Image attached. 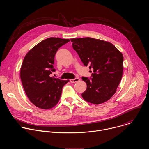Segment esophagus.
<instances>
[{
	"mask_svg": "<svg viewBox=\"0 0 149 149\" xmlns=\"http://www.w3.org/2000/svg\"><path fill=\"white\" fill-rule=\"evenodd\" d=\"M79 78H75L74 79H70V82L71 83H75V82H78L79 81Z\"/></svg>",
	"mask_w": 149,
	"mask_h": 149,
	"instance_id": "1",
	"label": "esophagus"
}]
</instances>
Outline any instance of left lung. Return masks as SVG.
<instances>
[{
    "label": "left lung",
    "mask_w": 149,
    "mask_h": 149,
    "mask_svg": "<svg viewBox=\"0 0 149 149\" xmlns=\"http://www.w3.org/2000/svg\"><path fill=\"white\" fill-rule=\"evenodd\" d=\"M71 41L84 65L93 70L90 78L82 77L87 84L82 98L95 104L107 101L116 93L123 76L122 53L112 44L100 39L87 37Z\"/></svg>",
    "instance_id": "8db88e82"
}]
</instances>
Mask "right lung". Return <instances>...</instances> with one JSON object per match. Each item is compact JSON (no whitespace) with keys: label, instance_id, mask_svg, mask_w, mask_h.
<instances>
[{"label":"right lung","instance_id":"add662e5","mask_svg":"<svg viewBox=\"0 0 149 149\" xmlns=\"http://www.w3.org/2000/svg\"><path fill=\"white\" fill-rule=\"evenodd\" d=\"M68 39L48 38L32 48L25 55L20 68V79L25 93L37 107L48 110L58 102L63 86L69 80L51 77L58 49Z\"/></svg>","mask_w":149,"mask_h":149}]
</instances>
